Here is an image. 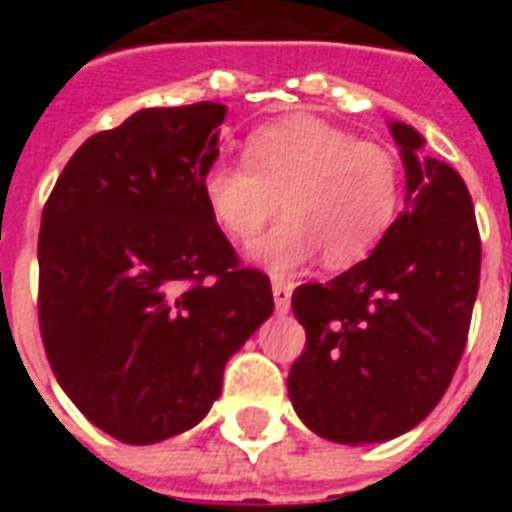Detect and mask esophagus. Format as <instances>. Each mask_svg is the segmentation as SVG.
Here are the masks:
<instances>
[{"label": "esophagus", "instance_id": "1", "mask_svg": "<svg viewBox=\"0 0 512 512\" xmlns=\"http://www.w3.org/2000/svg\"><path fill=\"white\" fill-rule=\"evenodd\" d=\"M271 290H274V304H277V312H288L293 285L285 282V279H274V282H271Z\"/></svg>", "mask_w": 512, "mask_h": 512}]
</instances>
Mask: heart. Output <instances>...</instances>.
Listing matches in <instances>:
<instances>
[{
	"instance_id": "1",
	"label": "heart",
	"mask_w": 512,
	"mask_h": 512,
	"mask_svg": "<svg viewBox=\"0 0 512 512\" xmlns=\"http://www.w3.org/2000/svg\"><path fill=\"white\" fill-rule=\"evenodd\" d=\"M200 191L213 222L241 244L274 219L282 200L285 219L252 246V260L288 277L318 252L329 268L365 260L397 219L400 167L384 145L299 115L252 131L244 164H211Z\"/></svg>"
}]
</instances>
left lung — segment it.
<instances>
[{
	"instance_id": "left-lung-1",
	"label": "left lung",
	"mask_w": 512,
	"mask_h": 512,
	"mask_svg": "<svg viewBox=\"0 0 512 512\" xmlns=\"http://www.w3.org/2000/svg\"><path fill=\"white\" fill-rule=\"evenodd\" d=\"M408 208L373 255L293 290L307 345L288 395L301 422L340 444L406 433L436 408L461 362L480 288V230L463 178L392 123Z\"/></svg>"
}]
</instances>
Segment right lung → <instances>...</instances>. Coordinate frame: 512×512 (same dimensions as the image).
Wrapping results in <instances>:
<instances>
[{
    "mask_svg": "<svg viewBox=\"0 0 512 512\" xmlns=\"http://www.w3.org/2000/svg\"><path fill=\"white\" fill-rule=\"evenodd\" d=\"M227 109H142L90 136L54 183L38 238V321L54 376L123 444L194 428L227 359L274 312L202 200Z\"/></svg>",
    "mask_w": 512,
    "mask_h": 512,
    "instance_id": "add662e5",
    "label": "right lung"
}]
</instances>
